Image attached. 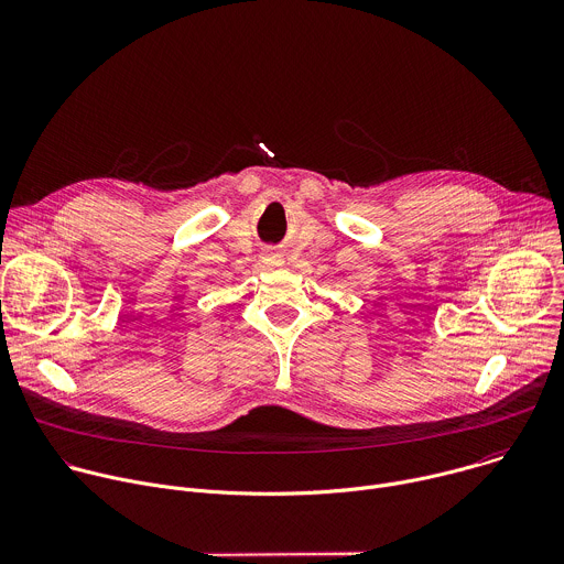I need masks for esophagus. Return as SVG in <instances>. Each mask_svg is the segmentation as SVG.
Returning <instances> with one entry per match:
<instances>
[{
	"instance_id": "34e87169",
	"label": "esophagus",
	"mask_w": 564,
	"mask_h": 564,
	"mask_svg": "<svg viewBox=\"0 0 564 564\" xmlns=\"http://www.w3.org/2000/svg\"><path fill=\"white\" fill-rule=\"evenodd\" d=\"M265 261H270L272 265H281V263H283L281 254H276V252H268V254H265Z\"/></svg>"
}]
</instances>
